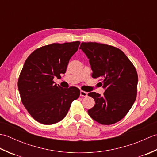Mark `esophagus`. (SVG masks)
<instances>
[{
	"label": "esophagus",
	"mask_w": 157,
	"mask_h": 157,
	"mask_svg": "<svg viewBox=\"0 0 157 157\" xmlns=\"http://www.w3.org/2000/svg\"><path fill=\"white\" fill-rule=\"evenodd\" d=\"M87 95H88L87 92H86L83 90L80 91V96H83V97H86V96H87Z\"/></svg>",
	"instance_id": "1"
}]
</instances>
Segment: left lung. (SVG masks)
Instances as JSON below:
<instances>
[{"mask_svg": "<svg viewBox=\"0 0 157 157\" xmlns=\"http://www.w3.org/2000/svg\"><path fill=\"white\" fill-rule=\"evenodd\" d=\"M82 49L89 59L93 78H100L105 89L103 96L88 93L95 101L88 113L102 125L119 121L132 108L137 95L138 74L132 63L121 50L96 42H82Z\"/></svg>", "mask_w": 157, "mask_h": 157, "instance_id": "left-lung-1", "label": "left lung"}]
</instances>
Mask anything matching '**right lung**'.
I'll return each instance as SVG.
<instances>
[{"instance_id": "add662e5", "label": "right lung", "mask_w": 157, "mask_h": 157, "mask_svg": "<svg viewBox=\"0 0 157 157\" xmlns=\"http://www.w3.org/2000/svg\"><path fill=\"white\" fill-rule=\"evenodd\" d=\"M79 41L42 46L26 59L19 77L18 89L23 106L36 121L51 125L67 114L79 88H63L53 81L65 73L69 59L78 51Z\"/></svg>"}]
</instances>
